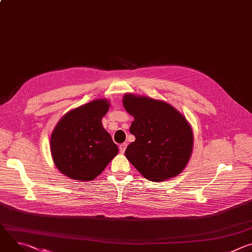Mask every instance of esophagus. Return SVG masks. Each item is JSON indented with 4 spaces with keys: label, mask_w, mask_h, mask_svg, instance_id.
<instances>
[{
    "label": "esophagus",
    "mask_w": 252,
    "mask_h": 252,
    "mask_svg": "<svg viewBox=\"0 0 252 252\" xmlns=\"http://www.w3.org/2000/svg\"><path fill=\"white\" fill-rule=\"evenodd\" d=\"M126 143H122V145L120 146L121 154H124L126 152Z\"/></svg>",
    "instance_id": "esophagus-1"
}]
</instances>
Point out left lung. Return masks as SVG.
<instances>
[{"instance_id": "obj_1", "label": "left lung", "mask_w": 252, "mask_h": 252, "mask_svg": "<svg viewBox=\"0 0 252 252\" xmlns=\"http://www.w3.org/2000/svg\"><path fill=\"white\" fill-rule=\"evenodd\" d=\"M126 111L133 117L129 131L135 136L126 157L142 176L154 183L177 176L193 149V131L186 117L163 100L126 94Z\"/></svg>"}]
</instances>
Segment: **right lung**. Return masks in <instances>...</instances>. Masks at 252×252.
I'll list each match as a JSON object with an SVG mask.
<instances>
[{"label": "right lung", "instance_id": "1", "mask_svg": "<svg viewBox=\"0 0 252 252\" xmlns=\"http://www.w3.org/2000/svg\"><path fill=\"white\" fill-rule=\"evenodd\" d=\"M109 109V99L97 98L67 112L59 121L50 149L63 174L76 181H93L118 155V146L101 124Z\"/></svg>", "mask_w": 252, "mask_h": 252}]
</instances>
